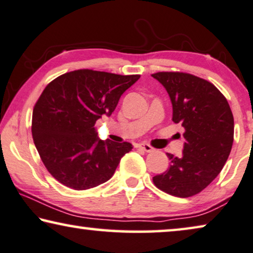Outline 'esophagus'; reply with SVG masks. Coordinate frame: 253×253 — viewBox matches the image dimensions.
Returning <instances> with one entry per match:
<instances>
[{
  "instance_id": "esophagus-1",
  "label": "esophagus",
  "mask_w": 253,
  "mask_h": 253,
  "mask_svg": "<svg viewBox=\"0 0 253 253\" xmlns=\"http://www.w3.org/2000/svg\"><path fill=\"white\" fill-rule=\"evenodd\" d=\"M136 148L138 149H142L143 151H145V152H152V151L154 150L152 146L146 144V143H138V144L136 145Z\"/></svg>"
}]
</instances>
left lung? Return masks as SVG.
Returning <instances> with one entry per match:
<instances>
[{
	"label": "left lung",
	"instance_id": "1",
	"mask_svg": "<svg viewBox=\"0 0 253 253\" xmlns=\"http://www.w3.org/2000/svg\"><path fill=\"white\" fill-rule=\"evenodd\" d=\"M172 104V122L184 127L182 157L168 153L165 172L153 177L159 190L178 198L198 194L221 171L234 139V118L226 97L206 79L178 71L152 74Z\"/></svg>",
	"mask_w": 253,
	"mask_h": 253
}]
</instances>
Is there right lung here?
Returning <instances> with one entry per match:
<instances>
[{
    "label": "right lung",
    "mask_w": 253,
    "mask_h": 253,
    "mask_svg": "<svg viewBox=\"0 0 253 253\" xmlns=\"http://www.w3.org/2000/svg\"><path fill=\"white\" fill-rule=\"evenodd\" d=\"M139 77L79 69L48 83L34 107L32 134L44 166L59 183L82 191L115 174L133 145L101 141L94 125L115 111L123 93Z\"/></svg>",
    "instance_id": "right-lung-1"
}]
</instances>
